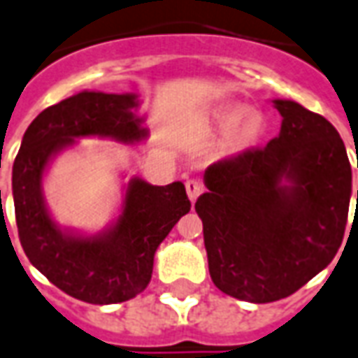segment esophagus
Here are the masks:
<instances>
[{"label":"esophagus","mask_w":358,"mask_h":358,"mask_svg":"<svg viewBox=\"0 0 358 358\" xmlns=\"http://www.w3.org/2000/svg\"><path fill=\"white\" fill-rule=\"evenodd\" d=\"M186 192H187V197H189V201L193 203V201L197 199L201 193H203V184H201L199 180H187Z\"/></svg>","instance_id":"obj_1"}]
</instances>
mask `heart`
I'll list each match as a JSON object with an SVG mask.
<instances>
[{"label": "heart", "mask_w": 358, "mask_h": 358, "mask_svg": "<svg viewBox=\"0 0 358 358\" xmlns=\"http://www.w3.org/2000/svg\"><path fill=\"white\" fill-rule=\"evenodd\" d=\"M266 117L260 112H250L245 104L220 106L206 117V134H227L231 132L235 148L254 145L266 132Z\"/></svg>", "instance_id": "heart-1"}]
</instances>
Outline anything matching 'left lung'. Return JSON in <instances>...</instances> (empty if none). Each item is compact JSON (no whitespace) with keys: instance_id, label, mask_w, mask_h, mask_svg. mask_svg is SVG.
I'll return each instance as SVG.
<instances>
[{"instance_id":"8db88e82","label":"left lung","mask_w":358,"mask_h":358,"mask_svg":"<svg viewBox=\"0 0 358 358\" xmlns=\"http://www.w3.org/2000/svg\"><path fill=\"white\" fill-rule=\"evenodd\" d=\"M271 102L279 136L208 166L195 203L213 282L250 303L287 298L334 260L353 182L330 121L294 100Z\"/></svg>"}]
</instances>
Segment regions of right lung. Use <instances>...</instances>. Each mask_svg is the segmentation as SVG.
I'll use <instances>...</instances> for the list:
<instances>
[{
  "instance_id": "right-lung-1",
  "label": "right lung",
  "mask_w": 358,
  "mask_h": 358,
  "mask_svg": "<svg viewBox=\"0 0 358 358\" xmlns=\"http://www.w3.org/2000/svg\"><path fill=\"white\" fill-rule=\"evenodd\" d=\"M138 108L134 92H76L31 121L13 165V201L24 252L55 287L87 303H121L144 292L159 245L192 208L182 182L152 186L132 176L123 184L115 218L104 229L87 233L62 226L52 216L43 192L52 161L81 138L145 142L150 132Z\"/></svg>"
}]
</instances>
